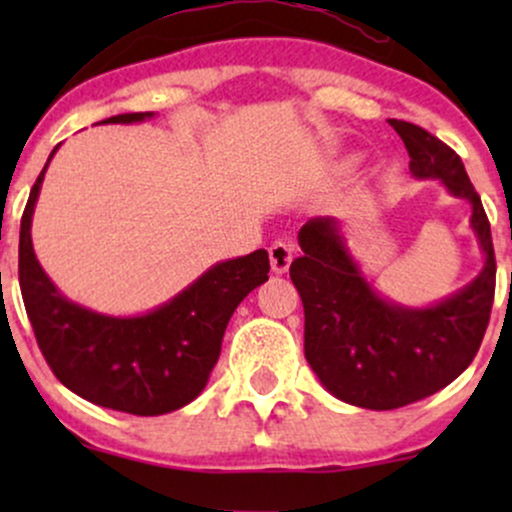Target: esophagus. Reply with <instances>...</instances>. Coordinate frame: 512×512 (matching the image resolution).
Returning <instances> with one entry per match:
<instances>
[{
    "label": "esophagus",
    "instance_id": "34e87169",
    "mask_svg": "<svg viewBox=\"0 0 512 512\" xmlns=\"http://www.w3.org/2000/svg\"><path fill=\"white\" fill-rule=\"evenodd\" d=\"M293 260V245L286 243V240H274L269 245V262H272V272L274 274H284L289 272Z\"/></svg>",
    "mask_w": 512,
    "mask_h": 512
}]
</instances>
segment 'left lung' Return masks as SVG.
Masks as SVG:
<instances>
[{"label": "left lung", "mask_w": 512, "mask_h": 512, "mask_svg": "<svg viewBox=\"0 0 512 512\" xmlns=\"http://www.w3.org/2000/svg\"><path fill=\"white\" fill-rule=\"evenodd\" d=\"M390 125L407 146L411 175L438 180L469 204V226L484 264L450 296L404 305L383 296L363 274L342 221L317 216L298 231L303 257L291 262V281L305 310V358L330 395L375 411L419 402L472 363L496 289L491 226L462 158L411 122Z\"/></svg>", "instance_id": "1"}]
</instances>
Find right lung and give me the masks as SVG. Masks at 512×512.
<instances>
[{
  "label": "right lung",
  "mask_w": 512,
  "mask_h": 512,
  "mask_svg": "<svg viewBox=\"0 0 512 512\" xmlns=\"http://www.w3.org/2000/svg\"><path fill=\"white\" fill-rule=\"evenodd\" d=\"M154 117L125 113L103 125ZM57 149L60 144L35 180L19 238L21 296L40 351L64 387L98 407L137 416L182 409L207 387L233 310L269 279L267 250L211 264L170 301L142 315H105L69 301L40 267L31 238L35 204Z\"/></svg>",
  "instance_id": "right-lung-1"
}]
</instances>
